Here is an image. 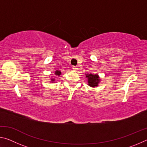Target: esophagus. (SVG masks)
Masks as SVG:
<instances>
[{"instance_id": "esophagus-1", "label": "esophagus", "mask_w": 147, "mask_h": 147, "mask_svg": "<svg viewBox=\"0 0 147 147\" xmlns=\"http://www.w3.org/2000/svg\"><path fill=\"white\" fill-rule=\"evenodd\" d=\"M73 69L74 71H76L77 70H78V67H77L76 66H73Z\"/></svg>"}]
</instances>
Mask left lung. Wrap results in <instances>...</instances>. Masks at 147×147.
Masks as SVG:
<instances>
[{"label": "left lung", "mask_w": 147, "mask_h": 147, "mask_svg": "<svg viewBox=\"0 0 147 147\" xmlns=\"http://www.w3.org/2000/svg\"><path fill=\"white\" fill-rule=\"evenodd\" d=\"M86 77L88 78V85L91 87L97 86L98 84L100 81L97 74H86Z\"/></svg>", "instance_id": "8db88e82"}]
</instances>
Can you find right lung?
I'll list each match as a JSON object with an SVG mask.
<instances>
[{
    "label": "right lung",
    "instance_id": "obj_1",
    "mask_svg": "<svg viewBox=\"0 0 147 147\" xmlns=\"http://www.w3.org/2000/svg\"><path fill=\"white\" fill-rule=\"evenodd\" d=\"M55 74H56V75L59 76V75H60V74H61V72L59 71H56ZM51 80H52V81H54V80H54V79H51Z\"/></svg>",
    "mask_w": 147,
    "mask_h": 147
}]
</instances>
